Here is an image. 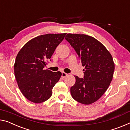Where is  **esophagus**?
Returning a JSON list of instances; mask_svg holds the SVG:
<instances>
[{"label":"esophagus","instance_id":"34e87169","mask_svg":"<svg viewBox=\"0 0 130 130\" xmlns=\"http://www.w3.org/2000/svg\"><path fill=\"white\" fill-rule=\"evenodd\" d=\"M67 75H68V74L64 73V72H62V73H61V77H62L63 78L66 77Z\"/></svg>","mask_w":130,"mask_h":130}]
</instances>
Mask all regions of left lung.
Listing matches in <instances>:
<instances>
[{
	"label": "left lung",
	"instance_id": "1",
	"mask_svg": "<svg viewBox=\"0 0 130 130\" xmlns=\"http://www.w3.org/2000/svg\"><path fill=\"white\" fill-rule=\"evenodd\" d=\"M66 40L80 58L84 76L75 77L70 88L73 98L84 105L98 101L103 95L112 80L115 63L111 54L94 38L84 34H68Z\"/></svg>",
	"mask_w": 130,
	"mask_h": 130
}]
</instances>
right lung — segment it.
I'll return each instance as SVG.
<instances>
[{
    "mask_svg": "<svg viewBox=\"0 0 130 130\" xmlns=\"http://www.w3.org/2000/svg\"><path fill=\"white\" fill-rule=\"evenodd\" d=\"M66 34H47L26 43L15 58L14 75L19 89L29 101L43 102L52 95V89L61 75L60 71L45 70L56 48Z\"/></svg>",
    "mask_w": 130,
    "mask_h": 130,
    "instance_id": "add662e5",
    "label": "right lung"
}]
</instances>
